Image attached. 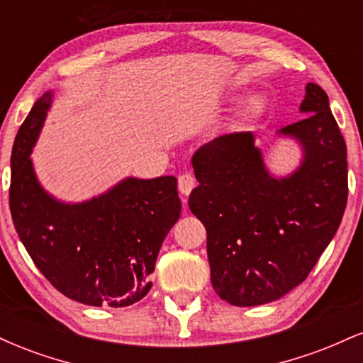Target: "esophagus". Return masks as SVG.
<instances>
[{"label":"esophagus","instance_id":"obj_1","mask_svg":"<svg viewBox=\"0 0 363 363\" xmlns=\"http://www.w3.org/2000/svg\"><path fill=\"white\" fill-rule=\"evenodd\" d=\"M179 193H181L184 198L189 196L191 191H193V187L196 186V179L191 176V174H182V176H179Z\"/></svg>","mask_w":363,"mask_h":363}]
</instances>
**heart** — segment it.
<instances>
[{"label": "heart", "mask_w": 363, "mask_h": 363, "mask_svg": "<svg viewBox=\"0 0 363 363\" xmlns=\"http://www.w3.org/2000/svg\"><path fill=\"white\" fill-rule=\"evenodd\" d=\"M264 107H266V97H262V95H254V97L249 99V102L245 104V114L257 116L264 111Z\"/></svg>", "instance_id": "obj_1"}]
</instances>
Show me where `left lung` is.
Returning <instances> with one entry per match:
<instances>
[{"mask_svg": "<svg viewBox=\"0 0 363 363\" xmlns=\"http://www.w3.org/2000/svg\"><path fill=\"white\" fill-rule=\"evenodd\" d=\"M298 123L278 138L301 147L298 165L277 176L251 131L194 152L199 186L189 210L206 228L211 285L237 307L274 302L306 280L338 230L348 198L347 145L326 91L307 83Z\"/></svg>", "mask_w": 363, "mask_h": 363, "instance_id": "left-lung-1", "label": "left lung"}]
</instances>
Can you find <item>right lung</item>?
<instances>
[{"label":"right lung","mask_w":363,"mask_h":363,"mask_svg":"<svg viewBox=\"0 0 363 363\" xmlns=\"http://www.w3.org/2000/svg\"><path fill=\"white\" fill-rule=\"evenodd\" d=\"M45 91L11 152L10 211L40 273L62 295L94 307H128L152 289L162 242L181 216L177 179L124 177L90 199H57L40 184L32 150L51 109Z\"/></svg>","instance_id":"right-lung-1"}]
</instances>
